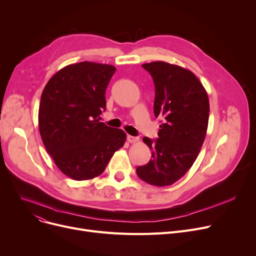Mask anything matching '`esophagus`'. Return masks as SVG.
Wrapping results in <instances>:
<instances>
[{
	"label": "esophagus",
	"instance_id": "34e87169",
	"mask_svg": "<svg viewBox=\"0 0 256 256\" xmlns=\"http://www.w3.org/2000/svg\"><path fill=\"white\" fill-rule=\"evenodd\" d=\"M126 140H128V142H130V143H135V142H137V141L139 140V138H138V137L130 136V135H128V136H126Z\"/></svg>",
	"mask_w": 256,
	"mask_h": 256
}]
</instances>
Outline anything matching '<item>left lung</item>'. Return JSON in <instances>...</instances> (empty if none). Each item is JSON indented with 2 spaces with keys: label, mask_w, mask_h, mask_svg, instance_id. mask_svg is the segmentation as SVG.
Returning <instances> with one entry per match:
<instances>
[{
  "label": "left lung",
  "mask_w": 256,
  "mask_h": 256,
  "mask_svg": "<svg viewBox=\"0 0 256 256\" xmlns=\"http://www.w3.org/2000/svg\"><path fill=\"white\" fill-rule=\"evenodd\" d=\"M154 80V116L162 119L154 141L144 137L152 158L137 167V176L147 184L165 186L182 178L204 144L208 124V93L198 78L184 67L163 61L142 65Z\"/></svg>",
  "instance_id": "1"
}]
</instances>
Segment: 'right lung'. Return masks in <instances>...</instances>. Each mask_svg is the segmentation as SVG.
<instances>
[{"instance_id":"right-lung-1","label":"right lung","mask_w":256,"mask_h":256,"mask_svg":"<svg viewBox=\"0 0 256 256\" xmlns=\"http://www.w3.org/2000/svg\"><path fill=\"white\" fill-rule=\"evenodd\" d=\"M113 65L80 62L63 67L46 85L38 111L46 152L68 178L86 180L104 172L126 135L100 122Z\"/></svg>"}]
</instances>
